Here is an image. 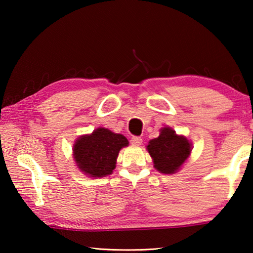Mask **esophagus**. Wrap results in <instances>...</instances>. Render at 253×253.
<instances>
[{"label":"esophagus","mask_w":253,"mask_h":253,"mask_svg":"<svg viewBox=\"0 0 253 253\" xmlns=\"http://www.w3.org/2000/svg\"><path fill=\"white\" fill-rule=\"evenodd\" d=\"M142 142H143V139L138 136L131 137V139H130V143H131V145H134V146H139V145L142 144Z\"/></svg>","instance_id":"34e87169"}]
</instances>
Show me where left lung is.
Here are the masks:
<instances>
[{
    "label": "left lung",
    "mask_w": 253,
    "mask_h": 253,
    "mask_svg": "<svg viewBox=\"0 0 253 253\" xmlns=\"http://www.w3.org/2000/svg\"><path fill=\"white\" fill-rule=\"evenodd\" d=\"M146 149L158 172L174 174L190 157L192 143L185 136L177 135L173 128L163 127L160 136L149 140Z\"/></svg>",
    "instance_id": "1"
}]
</instances>
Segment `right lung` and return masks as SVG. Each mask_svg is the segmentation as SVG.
I'll return each instance as SVG.
<instances>
[{
    "instance_id": "add662e5",
    "label": "right lung",
    "mask_w": 253,
    "mask_h": 253,
    "mask_svg": "<svg viewBox=\"0 0 253 253\" xmlns=\"http://www.w3.org/2000/svg\"><path fill=\"white\" fill-rule=\"evenodd\" d=\"M128 139L104 127L76 139L72 155L77 168L89 177L99 178L110 175L116 168L119 151L128 146Z\"/></svg>"
}]
</instances>
